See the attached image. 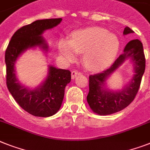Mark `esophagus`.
Listing matches in <instances>:
<instances>
[{"mask_svg":"<svg viewBox=\"0 0 150 150\" xmlns=\"http://www.w3.org/2000/svg\"><path fill=\"white\" fill-rule=\"evenodd\" d=\"M80 74V72L78 71H75V70H74V71H71V79H75L76 76H77L78 75H79Z\"/></svg>","mask_w":150,"mask_h":150,"instance_id":"obj_1","label":"esophagus"}]
</instances>
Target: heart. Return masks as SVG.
<instances>
[{
  "label": "heart",
  "instance_id": "heart-1",
  "mask_svg": "<svg viewBox=\"0 0 150 150\" xmlns=\"http://www.w3.org/2000/svg\"><path fill=\"white\" fill-rule=\"evenodd\" d=\"M60 54L68 60L82 53L81 61L89 70L98 71L108 66L117 55L119 41L117 36L98 27L81 29L73 32L69 41L59 43Z\"/></svg>",
  "mask_w": 150,
  "mask_h": 150
}]
</instances>
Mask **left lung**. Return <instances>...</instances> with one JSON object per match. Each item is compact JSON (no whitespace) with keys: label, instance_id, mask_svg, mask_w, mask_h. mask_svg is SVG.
Returning a JSON list of instances; mask_svg holds the SVG:
<instances>
[{"label":"left lung","instance_id":"left-lung-1","mask_svg":"<svg viewBox=\"0 0 150 150\" xmlns=\"http://www.w3.org/2000/svg\"><path fill=\"white\" fill-rule=\"evenodd\" d=\"M133 32L129 27H126L123 35ZM129 58L131 59L134 68V75L130 83L122 90L115 92L107 89L105 86L107 79ZM145 67L146 59L142 42L138 39L130 41L124 48L123 53L119 55L110 68L103 72L89 76V92L87 96V102L91 109L98 115H107L127 107L134 100L138 92Z\"/></svg>","mask_w":150,"mask_h":150}]
</instances>
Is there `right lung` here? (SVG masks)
I'll use <instances>...</instances> for the list:
<instances>
[{
    "instance_id": "obj_1",
    "label": "right lung",
    "mask_w": 150,
    "mask_h": 150,
    "mask_svg": "<svg viewBox=\"0 0 150 150\" xmlns=\"http://www.w3.org/2000/svg\"><path fill=\"white\" fill-rule=\"evenodd\" d=\"M62 18L35 21L14 33L5 52L6 81L10 93L24 110L38 117L54 115L61 108L64 88L71 81V71L49 65L47 78L34 89L22 86L16 77L14 64L27 49L39 47L47 52L48 46L41 36L44 31L59 24Z\"/></svg>"
}]
</instances>
